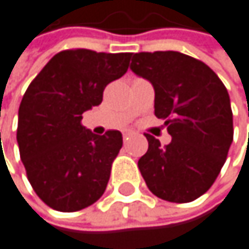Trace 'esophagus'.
I'll list each match as a JSON object with an SVG mask.
<instances>
[{
    "label": "esophagus",
    "instance_id": "esophagus-1",
    "mask_svg": "<svg viewBox=\"0 0 249 249\" xmlns=\"http://www.w3.org/2000/svg\"><path fill=\"white\" fill-rule=\"evenodd\" d=\"M131 136H133V131H131V130L122 131V137H124V140H128V137H131Z\"/></svg>",
    "mask_w": 249,
    "mask_h": 249
}]
</instances>
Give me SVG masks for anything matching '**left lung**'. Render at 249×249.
<instances>
[{
	"label": "left lung",
	"instance_id": "1",
	"mask_svg": "<svg viewBox=\"0 0 249 249\" xmlns=\"http://www.w3.org/2000/svg\"><path fill=\"white\" fill-rule=\"evenodd\" d=\"M131 70L153 84L155 115L172 136L163 147L146 134L139 169L156 197L194 201L216 181L233 140L228 90L209 65L175 51L134 53Z\"/></svg>",
	"mask_w": 249,
	"mask_h": 249
}]
</instances>
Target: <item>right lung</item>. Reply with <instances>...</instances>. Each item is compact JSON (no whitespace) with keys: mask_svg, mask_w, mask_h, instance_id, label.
I'll use <instances>...</instances> for the list:
<instances>
[{"mask_svg":"<svg viewBox=\"0 0 249 249\" xmlns=\"http://www.w3.org/2000/svg\"><path fill=\"white\" fill-rule=\"evenodd\" d=\"M130 58V52L65 49L29 84L18 107L17 143L32 188L51 209L78 212L103 196L122 134L96 136L81 119L100 105L105 87L127 72Z\"/></svg>","mask_w":249,"mask_h":249,"instance_id":"right-lung-1","label":"right lung"}]
</instances>
